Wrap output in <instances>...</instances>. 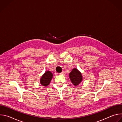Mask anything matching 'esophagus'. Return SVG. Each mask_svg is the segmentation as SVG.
I'll return each mask as SVG.
<instances>
[{"label": "esophagus", "instance_id": "34e87169", "mask_svg": "<svg viewBox=\"0 0 122 122\" xmlns=\"http://www.w3.org/2000/svg\"><path fill=\"white\" fill-rule=\"evenodd\" d=\"M60 75H64L65 74V72L64 71H62L61 73H60Z\"/></svg>", "mask_w": 122, "mask_h": 122}]
</instances>
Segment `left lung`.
Instances as JSON below:
<instances>
[{"mask_svg":"<svg viewBox=\"0 0 122 122\" xmlns=\"http://www.w3.org/2000/svg\"><path fill=\"white\" fill-rule=\"evenodd\" d=\"M69 78L73 84L75 86L79 85L82 80L81 73L77 68H74L69 74Z\"/></svg>","mask_w":122,"mask_h":122,"instance_id":"8db88e82","label":"left lung"}]
</instances>
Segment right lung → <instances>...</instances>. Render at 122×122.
I'll list each match as a JSON object with an SVG mask.
<instances>
[{
    "label": "right lung",
    "instance_id": "1",
    "mask_svg": "<svg viewBox=\"0 0 122 122\" xmlns=\"http://www.w3.org/2000/svg\"><path fill=\"white\" fill-rule=\"evenodd\" d=\"M53 73L51 72V71H46L42 76L40 80L41 84L44 86H46L48 85L50 83L51 79L53 78Z\"/></svg>",
    "mask_w": 122,
    "mask_h": 122
}]
</instances>
